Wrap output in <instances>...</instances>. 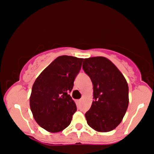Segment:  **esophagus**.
<instances>
[{
  "instance_id": "1",
  "label": "esophagus",
  "mask_w": 154,
  "mask_h": 154,
  "mask_svg": "<svg viewBox=\"0 0 154 154\" xmlns=\"http://www.w3.org/2000/svg\"><path fill=\"white\" fill-rule=\"evenodd\" d=\"M82 100H81V99H80V100H77V104H79V103H80V102H81Z\"/></svg>"
}]
</instances>
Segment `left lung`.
Wrapping results in <instances>:
<instances>
[{"label": "left lung", "instance_id": "1", "mask_svg": "<svg viewBox=\"0 0 154 154\" xmlns=\"http://www.w3.org/2000/svg\"><path fill=\"white\" fill-rule=\"evenodd\" d=\"M83 71L93 84V100L85 116L87 124L98 132L114 130L122 122L129 103V88L125 77L108 59H84Z\"/></svg>", "mask_w": 154, "mask_h": 154}]
</instances>
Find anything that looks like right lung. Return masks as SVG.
I'll return each instance as SVG.
<instances>
[{
  "label": "right lung",
  "mask_w": 154,
  "mask_h": 154,
  "mask_svg": "<svg viewBox=\"0 0 154 154\" xmlns=\"http://www.w3.org/2000/svg\"><path fill=\"white\" fill-rule=\"evenodd\" d=\"M83 60L71 56H60L34 82L29 106L35 122L48 132H60L71 124L77 106L69 93Z\"/></svg>",
  "instance_id": "right-lung-1"
}]
</instances>
